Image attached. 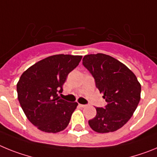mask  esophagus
<instances>
[{
    "label": "esophagus",
    "mask_w": 157,
    "mask_h": 157,
    "mask_svg": "<svg viewBox=\"0 0 157 157\" xmlns=\"http://www.w3.org/2000/svg\"><path fill=\"white\" fill-rule=\"evenodd\" d=\"M79 106L81 107V108H85V107L86 106V105H82V104H79Z\"/></svg>",
    "instance_id": "obj_1"
}]
</instances>
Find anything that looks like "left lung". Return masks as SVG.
<instances>
[{"label": "left lung", "mask_w": 157, "mask_h": 157, "mask_svg": "<svg viewBox=\"0 0 157 157\" xmlns=\"http://www.w3.org/2000/svg\"><path fill=\"white\" fill-rule=\"evenodd\" d=\"M82 63L94 76L96 86L107 102L105 109L96 108L97 115L89 120V125L102 134L119 130L138 107L141 84L125 64L106 54L86 55Z\"/></svg>", "instance_id": "8db88e82"}]
</instances>
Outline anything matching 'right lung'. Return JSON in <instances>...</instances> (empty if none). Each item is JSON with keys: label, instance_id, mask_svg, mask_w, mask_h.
<instances>
[{"label": "right lung", "instance_id": "right-lung-1", "mask_svg": "<svg viewBox=\"0 0 157 157\" xmlns=\"http://www.w3.org/2000/svg\"><path fill=\"white\" fill-rule=\"evenodd\" d=\"M82 56L58 54L41 59L22 74L17 82L18 99L29 121L38 130L58 133L69 124L77 102L59 99L67 75Z\"/></svg>", "mask_w": 157, "mask_h": 157}]
</instances>
